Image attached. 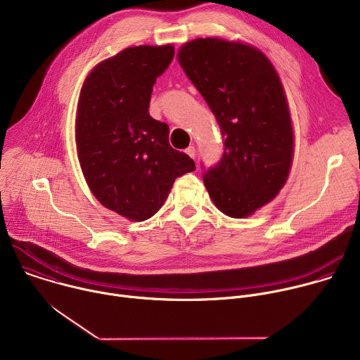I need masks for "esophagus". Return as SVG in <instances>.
<instances>
[{"mask_svg": "<svg viewBox=\"0 0 360 360\" xmlns=\"http://www.w3.org/2000/svg\"><path fill=\"white\" fill-rule=\"evenodd\" d=\"M185 152L188 153V157H191L192 160H195V155H196V152H195V146H189V148H186V149H185Z\"/></svg>", "mask_w": 360, "mask_h": 360, "instance_id": "34e87169", "label": "esophagus"}]
</instances>
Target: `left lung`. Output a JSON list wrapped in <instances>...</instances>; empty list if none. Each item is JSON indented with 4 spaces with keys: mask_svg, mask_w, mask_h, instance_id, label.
I'll return each mask as SVG.
<instances>
[{
    "mask_svg": "<svg viewBox=\"0 0 360 360\" xmlns=\"http://www.w3.org/2000/svg\"><path fill=\"white\" fill-rule=\"evenodd\" d=\"M178 61L225 138L203 184L221 212L249 217L278 195L292 165V121L278 72L259 49L221 38L186 42Z\"/></svg>",
    "mask_w": 360,
    "mask_h": 360,
    "instance_id": "obj_1",
    "label": "left lung"
}]
</instances>
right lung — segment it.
Returning a JSON list of instances; mask_svg holds the SVG:
<instances>
[{
  "label": "right lung",
  "mask_w": 360,
  "mask_h": 360,
  "mask_svg": "<svg viewBox=\"0 0 360 360\" xmlns=\"http://www.w3.org/2000/svg\"><path fill=\"white\" fill-rule=\"evenodd\" d=\"M172 45H139L98 64L77 108L75 141L85 181L105 208L131 221L155 215L178 176L195 171L149 115L152 86L174 60Z\"/></svg>",
  "instance_id": "obj_1"
}]
</instances>
